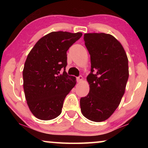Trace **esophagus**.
<instances>
[{
	"label": "esophagus",
	"mask_w": 148,
	"mask_h": 148,
	"mask_svg": "<svg viewBox=\"0 0 148 148\" xmlns=\"http://www.w3.org/2000/svg\"><path fill=\"white\" fill-rule=\"evenodd\" d=\"M82 81H83V77L82 75L79 76L78 77H77V82L78 83L82 82Z\"/></svg>",
	"instance_id": "1"
}]
</instances>
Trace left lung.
<instances>
[{
	"mask_svg": "<svg viewBox=\"0 0 148 148\" xmlns=\"http://www.w3.org/2000/svg\"><path fill=\"white\" fill-rule=\"evenodd\" d=\"M90 54L88 96L80 99L84 116L94 122L108 119L118 108L129 78L128 58L123 46L110 34H85Z\"/></svg>",
	"mask_w": 148,
	"mask_h": 148,
	"instance_id": "1",
	"label": "left lung"
}]
</instances>
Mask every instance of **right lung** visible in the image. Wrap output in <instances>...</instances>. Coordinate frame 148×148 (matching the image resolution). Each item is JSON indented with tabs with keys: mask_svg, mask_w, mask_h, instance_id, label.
<instances>
[{
	"mask_svg": "<svg viewBox=\"0 0 148 148\" xmlns=\"http://www.w3.org/2000/svg\"><path fill=\"white\" fill-rule=\"evenodd\" d=\"M82 36L80 32H52L40 38L27 55L23 90L36 118L51 120L61 113L64 98L76 84V78L65 71L66 51Z\"/></svg>",
	"mask_w": 148,
	"mask_h": 148,
	"instance_id": "1",
	"label": "right lung"
}]
</instances>
